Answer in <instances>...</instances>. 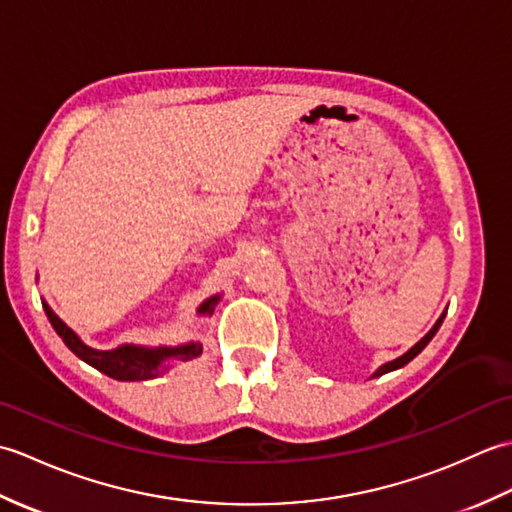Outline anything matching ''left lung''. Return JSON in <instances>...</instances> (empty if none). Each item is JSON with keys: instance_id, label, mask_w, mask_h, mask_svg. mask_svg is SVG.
<instances>
[{"instance_id": "obj_1", "label": "left lung", "mask_w": 512, "mask_h": 512, "mask_svg": "<svg viewBox=\"0 0 512 512\" xmlns=\"http://www.w3.org/2000/svg\"><path fill=\"white\" fill-rule=\"evenodd\" d=\"M444 314H447V312H442V314H440V319L436 321V325H433V328H431L427 334H424L422 339H420L416 345L411 347V350H407V352L402 354V356L394 358V361H389V363H385V365H380V367L376 369V372L372 374V378H376V376H383V374H387V372H394V369L405 367L409 361H413V358H416V356L424 350V347H427V343H429V341L433 339V336H436V332L440 330V325H442V321H444Z\"/></svg>"}]
</instances>
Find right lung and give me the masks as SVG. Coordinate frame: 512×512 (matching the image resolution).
I'll list each match as a JSON object with an SVG mask.
<instances>
[{
	"instance_id": "right-lung-1",
	"label": "right lung",
	"mask_w": 512,
	"mask_h": 512,
	"mask_svg": "<svg viewBox=\"0 0 512 512\" xmlns=\"http://www.w3.org/2000/svg\"><path fill=\"white\" fill-rule=\"evenodd\" d=\"M220 297L222 295H213L209 299H204L198 308L200 317H211ZM41 303H43V310L48 314V321L52 323L54 332L61 336L63 343L68 345V350L79 356L83 363L92 365L94 369H99L101 374L110 376L114 380L134 383V380L158 378L160 374L169 372L173 363L191 361V358H198L202 354L200 341H187L180 345H158V347L125 343V345L114 347V350H96V347L83 343L81 336L76 334L68 323H63L57 317V312H54L46 301Z\"/></svg>"
}]
</instances>
